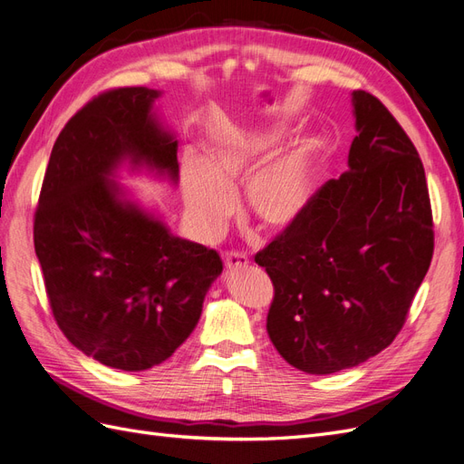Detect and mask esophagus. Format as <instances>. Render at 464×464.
<instances>
[{"label":"esophagus","instance_id":"1","mask_svg":"<svg viewBox=\"0 0 464 464\" xmlns=\"http://www.w3.org/2000/svg\"><path fill=\"white\" fill-rule=\"evenodd\" d=\"M222 259L227 269H244V266L249 265L247 256L240 254V251H228V254L222 256Z\"/></svg>","mask_w":464,"mask_h":464}]
</instances>
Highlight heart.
Returning a JSON list of instances; mask_svg holds the SVG:
<instances>
[{
    "mask_svg": "<svg viewBox=\"0 0 464 464\" xmlns=\"http://www.w3.org/2000/svg\"><path fill=\"white\" fill-rule=\"evenodd\" d=\"M283 137L278 123H232L205 143L203 162L181 160V199L195 236L213 242L236 213L244 178ZM315 176V147L302 139L275 152L246 179L247 215L263 228H285L307 201Z\"/></svg>",
    "mask_w": 464,
    "mask_h": 464,
    "instance_id": "b5f03b06",
    "label": "heart"
}]
</instances>
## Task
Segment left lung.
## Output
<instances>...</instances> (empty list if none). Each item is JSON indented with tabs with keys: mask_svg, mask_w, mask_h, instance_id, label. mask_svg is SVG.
Returning a JSON list of instances; mask_svg holds the SVG:
<instances>
[{
	"mask_svg": "<svg viewBox=\"0 0 464 464\" xmlns=\"http://www.w3.org/2000/svg\"><path fill=\"white\" fill-rule=\"evenodd\" d=\"M353 114L348 172L256 256L275 286L269 339L314 375L354 368L392 343L433 254L418 150L370 92H353Z\"/></svg>",
	"mask_w": 464,
	"mask_h": 464,
	"instance_id": "obj_1",
	"label": "left lung"
}]
</instances>
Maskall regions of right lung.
Returning <instances> with one entry per match:
<instances>
[{
	"label": "right lung",
	"instance_id": "obj_1",
	"mask_svg": "<svg viewBox=\"0 0 464 464\" xmlns=\"http://www.w3.org/2000/svg\"><path fill=\"white\" fill-rule=\"evenodd\" d=\"M160 96L116 89L79 110L55 139L34 217L60 329L82 354L123 372L170 358L222 273L215 249L174 236L118 184L121 168L178 184V139L154 110Z\"/></svg>",
	"mask_w": 464,
	"mask_h": 464
}]
</instances>
